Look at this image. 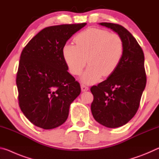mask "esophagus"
Returning a JSON list of instances; mask_svg holds the SVG:
<instances>
[{"mask_svg": "<svg viewBox=\"0 0 159 159\" xmlns=\"http://www.w3.org/2000/svg\"><path fill=\"white\" fill-rule=\"evenodd\" d=\"M80 87H81V90L83 91V92H85V91H87V90H89V88H88L86 85L83 84H83H81Z\"/></svg>", "mask_w": 159, "mask_h": 159, "instance_id": "obj_1", "label": "esophagus"}]
</instances>
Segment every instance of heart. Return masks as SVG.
<instances>
[{
  "mask_svg": "<svg viewBox=\"0 0 159 159\" xmlns=\"http://www.w3.org/2000/svg\"><path fill=\"white\" fill-rule=\"evenodd\" d=\"M76 45L66 43L62 56L71 74L79 76L87 61L90 64L81 76L82 81H98L102 75L114 72L123 58L125 45L120 35L104 29L90 28L80 32L74 39Z\"/></svg>",
  "mask_w": 159,
  "mask_h": 159,
  "instance_id": "obj_1",
  "label": "heart"
}]
</instances>
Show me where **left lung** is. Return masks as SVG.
<instances>
[{
    "label": "left lung",
    "mask_w": 159,
    "mask_h": 159,
    "mask_svg": "<svg viewBox=\"0 0 159 159\" xmlns=\"http://www.w3.org/2000/svg\"><path fill=\"white\" fill-rule=\"evenodd\" d=\"M99 25L116 32L125 45L121 61L115 71L90 88L94 118L105 127L115 128L126 124L138 111L147 83L144 56L136 39L123 26L107 22Z\"/></svg>",
    "instance_id": "obj_1"
}]
</instances>
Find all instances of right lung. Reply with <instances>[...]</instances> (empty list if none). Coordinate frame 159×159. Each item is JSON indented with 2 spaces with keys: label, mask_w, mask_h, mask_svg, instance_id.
<instances>
[{
  "label": "right lung",
  "mask_w": 159,
  "mask_h": 159,
  "mask_svg": "<svg viewBox=\"0 0 159 159\" xmlns=\"http://www.w3.org/2000/svg\"><path fill=\"white\" fill-rule=\"evenodd\" d=\"M86 23L48 26L24 48L16 78L20 109L31 123L45 130L66 121L69 107L80 95L79 83L70 74L62 49Z\"/></svg>",
  "instance_id": "1"
}]
</instances>
